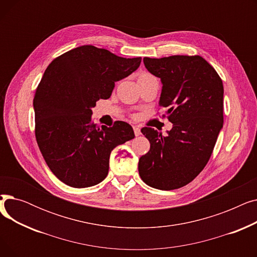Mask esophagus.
I'll return each mask as SVG.
<instances>
[{"instance_id":"obj_1","label":"esophagus","mask_w":257,"mask_h":257,"mask_svg":"<svg viewBox=\"0 0 257 257\" xmlns=\"http://www.w3.org/2000/svg\"><path fill=\"white\" fill-rule=\"evenodd\" d=\"M133 131H134V134H136L137 137H139V136H141V129H140V127H138V126H134L133 127Z\"/></svg>"}]
</instances>
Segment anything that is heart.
Listing matches in <instances>:
<instances>
[{
  "label": "heart",
  "instance_id": "b5f03b06",
  "mask_svg": "<svg viewBox=\"0 0 257 257\" xmlns=\"http://www.w3.org/2000/svg\"><path fill=\"white\" fill-rule=\"evenodd\" d=\"M150 76H152V75L148 74V73H141L140 76H139V78H146V77H150Z\"/></svg>",
  "mask_w": 257,
  "mask_h": 257
}]
</instances>
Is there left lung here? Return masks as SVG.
Wrapping results in <instances>:
<instances>
[{
  "label": "left lung",
  "mask_w": 257,
  "mask_h": 257,
  "mask_svg": "<svg viewBox=\"0 0 257 257\" xmlns=\"http://www.w3.org/2000/svg\"><path fill=\"white\" fill-rule=\"evenodd\" d=\"M146 69L160 78L159 106L168 107L173 128L165 137L151 127L142 133L150 150L139 160L142 180L171 191L193 181L211 156L223 127V82L201 56L145 57Z\"/></svg>",
  "instance_id": "left-lung-1"
}]
</instances>
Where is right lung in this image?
<instances>
[{"instance_id":"right-lung-1","label":"right lung","mask_w":257,"mask_h":257,"mask_svg":"<svg viewBox=\"0 0 257 257\" xmlns=\"http://www.w3.org/2000/svg\"><path fill=\"white\" fill-rule=\"evenodd\" d=\"M141 61L86 45L47 67L33 99L35 137L49 169L66 185L83 188L103 181L111 151L134 139L126 121L97 127L91 108L109 98L116 81L137 71Z\"/></svg>"}]
</instances>
